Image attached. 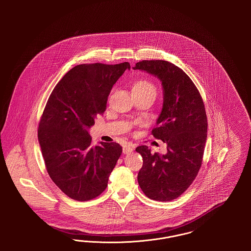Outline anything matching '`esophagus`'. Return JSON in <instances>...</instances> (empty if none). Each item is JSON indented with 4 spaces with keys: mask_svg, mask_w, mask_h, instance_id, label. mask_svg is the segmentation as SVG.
<instances>
[{
    "mask_svg": "<svg viewBox=\"0 0 251 251\" xmlns=\"http://www.w3.org/2000/svg\"><path fill=\"white\" fill-rule=\"evenodd\" d=\"M133 151V147L131 145H126L123 147V153L124 154H130Z\"/></svg>",
    "mask_w": 251,
    "mask_h": 251,
    "instance_id": "34e87169",
    "label": "esophagus"
}]
</instances>
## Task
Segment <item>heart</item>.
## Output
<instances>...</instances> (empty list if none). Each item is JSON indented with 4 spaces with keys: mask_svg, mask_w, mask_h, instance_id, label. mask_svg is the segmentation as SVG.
<instances>
[{
    "mask_svg": "<svg viewBox=\"0 0 251 251\" xmlns=\"http://www.w3.org/2000/svg\"><path fill=\"white\" fill-rule=\"evenodd\" d=\"M131 91L134 93H156V88L154 84L151 83L148 80H137L135 81L132 87H131Z\"/></svg>",
    "mask_w": 251,
    "mask_h": 251,
    "instance_id": "1",
    "label": "heart"
}]
</instances>
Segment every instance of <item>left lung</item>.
<instances>
[{
    "instance_id": "obj_1",
    "label": "left lung",
    "mask_w": 251,
    "mask_h": 251,
    "mask_svg": "<svg viewBox=\"0 0 251 251\" xmlns=\"http://www.w3.org/2000/svg\"><path fill=\"white\" fill-rule=\"evenodd\" d=\"M132 69L162 83L163 106L151 133L167 150L166 154H151L147 146L135 149L143 158L137 180L148 198L170 201L186 191L201 166L208 125L204 103L189 76L172 63L144 60Z\"/></svg>"
}]
</instances>
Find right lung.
I'll return each instance as SVG.
<instances>
[{"label":"right lung","instance_id":"add662e5","mask_svg":"<svg viewBox=\"0 0 251 251\" xmlns=\"http://www.w3.org/2000/svg\"><path fill=\"white\" fill-rule=\"evenodd\" d=\"M130 64L78 65L50 95L38 127V142L52 181L78 201L95 199L107 187L122 148L118 143L93 146L88 130L106 109L113 85Z\"/></svg>","mask_w":251,"mask_h":251}]
</instances>
